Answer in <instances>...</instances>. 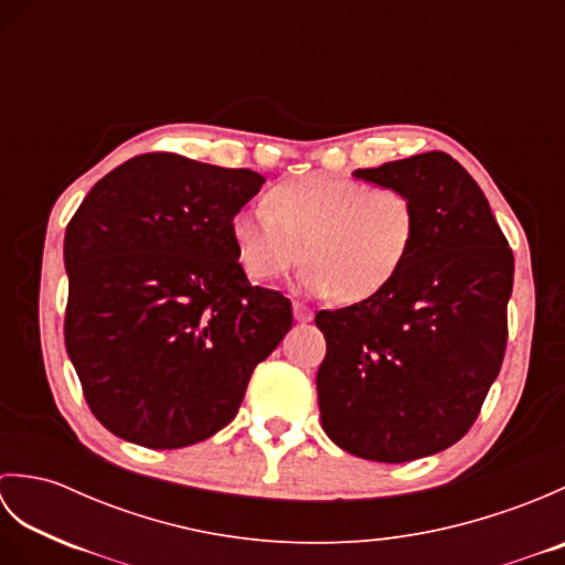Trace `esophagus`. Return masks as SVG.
<instances>
[{
  "label": "esophagus",
  "instance_id": "34e87169",
  "mask_svg": "<svg viewBox=\"0 0 565 565\" xmlns=\"http://www.w3.org/2000/svg\"><path fill=\"white\" fill-rule=\"evenodd\" d=\"M294 318H296L298 322H308L310 318H313V313H310V310H308L303 303L294 301Z\"/></svg>",
  "mask_w": 565,
  "mask_h": 565
}]
</instances>
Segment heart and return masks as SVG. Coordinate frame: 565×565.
I'll use <instances>...</instances> for the list:
<instances>
[{
    "instance_id": "1",
    "label": "heart",
    "mask_w": 565,
    "mask_h": 565,
    "mask_svg": "<svg viewBox=\"0 0 565 565\" xmlns=\"http://www.w3.org/2000/svg\"><path fill=\"white\" fill-rule=\"evenodd\" d=\"M267 201L269 209H243L231 223L243 269L274 281L303 257L306 289L347 303L386 289L417 237L415 203L393 186L306 174L271 186Z\"/></svg>"
}]
</instances>
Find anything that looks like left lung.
<instances>
[{
    "mask_svg": "<svg viewBox=\"0 0 565 565\" xmlns=\"http://www.w3.org/2000/svg\"><path fill=\"white\" fill-rule=\"evenodd\" d=\"M413 199L417 237L395 279L362 303L320 310L326 435L369 461L403 463L459 441L498 379L514 257L488 199L431 150L356 170Z\"/></svg>",
    "mask_w": 565,
    "mask_h": 565,
    "instance_id": "1",
    "label": "left lung"
}]
</instances>
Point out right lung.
Here are the masks:
<instances>
[{"instance_id": "right-lung-1", "label": "right lung", "mask_w": 565, "mask_h": 565, "mask_svg": "<svg viewBox=\"0 0 565 565\" xmlns=\"http://www.w3.org/2000/svg\"><path fill=\"white\" fill-rule=\"evenodd\" d=\"M264 177L172 152L116 167L65 231V347L94 417L150 449L209 439L291 330V301L252 286L231 223Z\"/></svg>"}]
</instances>
